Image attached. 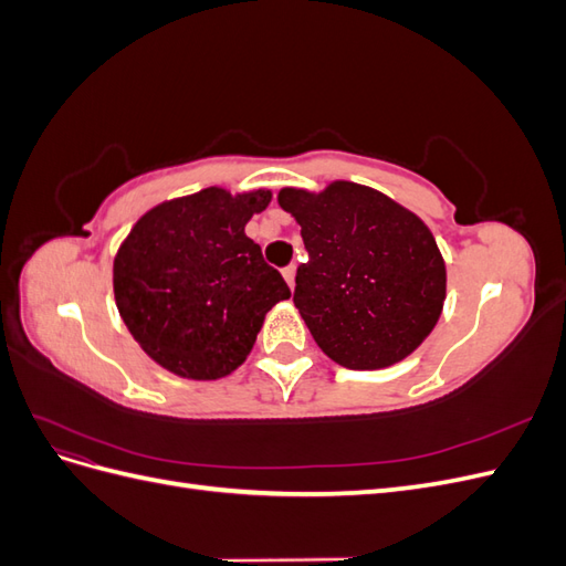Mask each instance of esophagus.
I'll use <instances>...</instances> for the list:
<instances>
[{"label":"esophagus","mask_w":566,"mask_h":566,"mask_svg":"<svg viewBox=\"0 0 566 566\" xmlns=\"http://www.w3.org/2000/svg\"><path fill=\"white\" fill-rule=\"evenodd\" d=\"M295 273H297V266H295V264H290V266L283 269V279H285V283L290 285V290H295Z\"/></svg>","instance_id":"esophagus-1"}]
</instances>
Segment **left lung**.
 Here are the masks:
<instances>
[{
	"mask_svg": "<svg viewBox=\"0 0 566 566\" xmlns=\"http://www.w3.org/2000/svg\"><path fill=\"white\" fill-rule=\"evenodd\" d=\"M279 205L302 227L295 306L321 352L352 370L403 361L434 331L447 262L430 227L378 188L335 179L285 186Z\"/></svg>",
	"mask_w": 566,
	"mask_h": 566,
	"instance_id": "left-lung-1",
	"label": "left lung"
}]
</instances>
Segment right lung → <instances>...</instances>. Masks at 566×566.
<instances>
[{"mask_svg": "<svg viewBox=\"0 0 566 566\" xmlns=\"http://www.w3.org/2000/svg\"><path fill=\"white\" fill-rule=\"evenodd\" d=\"M269 188L221 186L163 200L119 243L117 312L139 347L186 380H219L243 366L271 306L290 297L281 273L245 235Z\"/></svg>", "mask_w": 566, "mask_h": 566, "instance_id": "add662e5", "label": "right lung"}]
</instances>
